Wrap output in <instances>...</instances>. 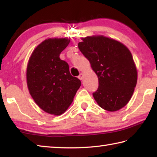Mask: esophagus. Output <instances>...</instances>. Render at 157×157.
I'll list each match as a JSON object with an SVG mask.
<instances>
[{
  "instance_id": "obj_1",
  "label": "esophagus",
  "mask_w": 157,
  "mask_h": 157,
  "mask_svg": "<svg viewBox=\"0 0 157 157\" xmlns=\"http://www.w3.org/2000/svg\"><path fill=\"white\" fill-rule=\"evenodd\" d=\"M78 78L80 79V80H82V79H83V78H84V74L83 73L79 74V75L78 76Z\"/></svg>"
}]
</instances>
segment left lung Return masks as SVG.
<instances>
[{
  "label": "left lung",
  "instance_id": "8db88e82",
  "mask_svg": "<svg viewBox=\"0 0 157 157\" xmlns=\"http://www.w3.org/2000/svg\"><path fill=\"white\" fill-rule=\"evenodd\" d=\"M82 39L79 49L98 78L99 86L93 93L94 99L107 111L121 109L131 99L137 82V71L131 52L121 42L104 36Z\"/></svg>",
  "mask_w": 157,
  "mask_h": 157
}]
</instances>
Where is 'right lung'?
Wrapping results in <instances>:
<instances>
[{"instance_id":"right-lung-1","label":"right lung","mask_w":157,"mask_h":157,"mask_svg":"<svg viewBox=\"0 0 157 157\" xmlns=\"http://www.w3.org/2000/svg\"><path fill=\"white\" fill-rule=\"evenodd\" d=\"M70 42L66 38L48 39L32 53L27 66V84L36 104L44 111L59 116L72 103L81 86L59 55Z\"/></svg>"}]
</instances>
